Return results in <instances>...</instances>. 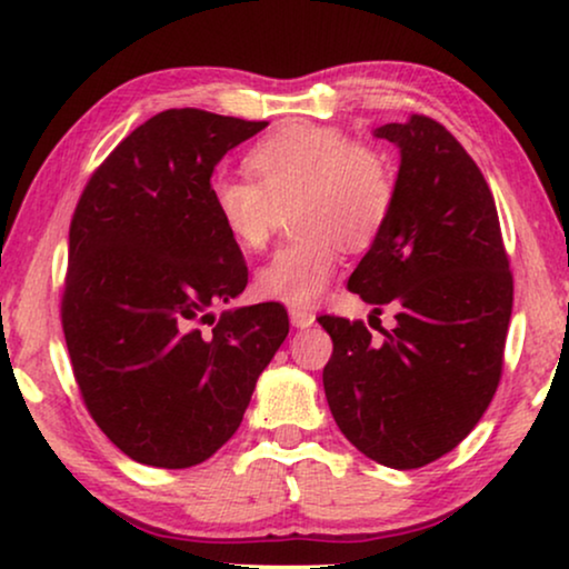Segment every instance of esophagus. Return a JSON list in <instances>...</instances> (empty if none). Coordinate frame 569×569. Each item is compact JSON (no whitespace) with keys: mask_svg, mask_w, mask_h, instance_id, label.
<instances>
[{"mask_svg":"<svg viewBox=\"0 0 569 569\" xmlns=\"http://www.w3.org/2000/svg\"><path fill=\"white\" fill-rule=\"evenodd\" d=\"M290 321L295 329H308V326L316 323V316L306 308H290Z\"/></svg>","mask_w":569,"mask_h":569,"instance_id":"1","label":"esophagus"}]
</instances>
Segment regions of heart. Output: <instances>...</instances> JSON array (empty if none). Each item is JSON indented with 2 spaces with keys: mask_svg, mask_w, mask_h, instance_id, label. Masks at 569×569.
<instances>
[{
  "mask_svg": "<svg viewBox=\"0 0 569 569\" xmlns=\"http://www.w3.org/2000/svg\"><path fill=\"white\" fill-rule=\"evenodd\" d=\"M253 181L217 176L209 199L217 220L243 251H261L279 207L292 204L302 232L279 248L256 274L261 298L308 306L321 298L341 261V246L365 251L383 232L393 207V176L370 147L345 131L290 123L261 139L246 158Z\"/></svg>",
  "mask_w": 569,
  "mask_h": 569,
  "instance_id": "obj_1",
  "label": "heart"
}]
</instances>
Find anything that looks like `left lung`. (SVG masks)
Segmentation results:
<instances>
[{
  "instance_id": "1",
  "label": "left lung",
  "mask_w": 569,
  "mask_h": 569,
  "mask_svg": "<svg viewBox=\"0 0 569 569\" xmlns=\"http://www.w3.org/2000/svg\"><path fill=\"white\" fill-rule=\"evenodd\" d=\"M399 147L393 207L347 287L396 308L393 329L321 316L326 401L357 450L391 469L438 461L485 415L502 376L512 274L489 186L450 131L415 113L372 131Z\"/></svg>"
}]
</instances>
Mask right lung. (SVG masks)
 <instances>
[{"instance_id":"obj_1","label":"right lung","mask_w":569,"mask_h":569,"mask_svg":"<svg viewBox=\"0 0 569 569\" xmlns=\"http://www.w3.org/2000/svg\"><path fill=\"white\" fill-rule=\"evenodd\" d=\"M263 127L170 108L131 131L77 201L61 295L69 360L90 417L137 463L189 469L217 453L290 331L279 302L217 321L209 310L248 284L209 178Z\"/></svg>"}]
</instances>
